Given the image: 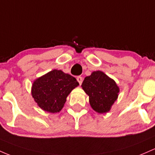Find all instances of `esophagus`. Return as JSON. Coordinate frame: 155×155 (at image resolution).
<instances>
[{
	"label": "esophagus",
	"instance_id": "1",
	"mask_svg": "<svg viewBox=\"0 0 155 155\" xmlns=\"http://www.w3.org/2000/svg\"><path fill=\"white\" fill-rule=\"evenodd\" d=\"M77 81H78V82L79 83V84L81 85L83 83V78L82 77H81V76H78V77H77Z\"/></svg>",
	"mask_w": 155,
	"mask_h": 155
}]
</instances>
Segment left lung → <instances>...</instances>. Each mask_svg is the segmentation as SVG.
Segmentation results:
<instances>
[{
    "label": "left lung",
    "mask_w": 155,
    "mask_h": 155,
    "mask_svg": "<svg viewBox=\"0 0 155 155\" xmlns=\"http://www.w3.org/2000/svg\"><path fill=\"white\" fill-rule=\"evenodd\" d=\"M81 86L89 96L92 108L100 114L110 110L119 92L115 81L101 71L92 72L85 78Z\"/></svg>",
    "instance_id": "left-lung-1"
}]
</instances>
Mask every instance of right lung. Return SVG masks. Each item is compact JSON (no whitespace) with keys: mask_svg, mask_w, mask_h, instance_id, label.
Here are the masks:
<instances>
[{"mask_svg":"<svg viewBox=\"0 0 155 155\" xmlns=\"http://www.w3.org/2000/svg\"><path fill=\"white\" fill-rule=\"evenodd\" d=\"M78 85L72 75L54 69L34 81L32 96L42 110L57 113L63 108L68 94Z\"/></svg>","mask_w":155,"mask_h":155,"instance_id":"1","label":"right lung"}]
</instances>
